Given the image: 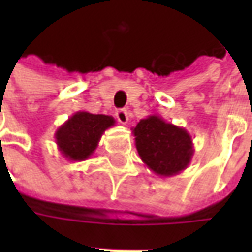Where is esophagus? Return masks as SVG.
I'll use <instances>...</instances> for the list:
<instances>
[{"label":"esophagus","instance_id":"1","mask_svg":"<svg viewBox=\"0 0 252 252\" xmlns=\"http://www.w3.org/2000/svg\"><path fill=\"white\" fill-rule=\"evenodd\" d=\"M115 116H116V119L121 122L122 125H126V123L129 122V112L126 111V109H119V111H116Z\"/></svg>","mask_w":252,"mask_h":252}]
</instances>
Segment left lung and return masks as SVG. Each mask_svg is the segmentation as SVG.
I'll return each instance as SVG.
<instances>
[{
    "instance_id": "obj_1",
    "label": "left lung",
    "mask_w": 252,
    "mask_h": 252,
    "mask_svg": "<svg viewBox=\"0 0 252 252\" xmlns=\"http://www.w3.org/2000/svg\"><path fill=\"white\" fill-rule=\"evenodd\" d=\"M131 130L141 161L154 174L172 177L189 165L195 150L192 137L184 127L150 115Z\"/></svg>"
}]
</instances>
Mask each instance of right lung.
I'll use <instances>...</instances> for the list:
<instances>
[{
  "instance_id": "right-lung-1",
  "label": "right lung",
  "mask_w": 252,
  "mask_h": 252,
  "mask_svg": "<svg viewBox=\"0 0 252 252\" xmlns=\"http://www.w3.org/2000/svg\"><path fill=\"white\" fill-rule=\"evenodd\" d=\"M115 123L109 115L75 112L56 130L57 149L68 161L87 160L96 150L105 130L115 126Z\"/></svg>"
}]
</instances>
